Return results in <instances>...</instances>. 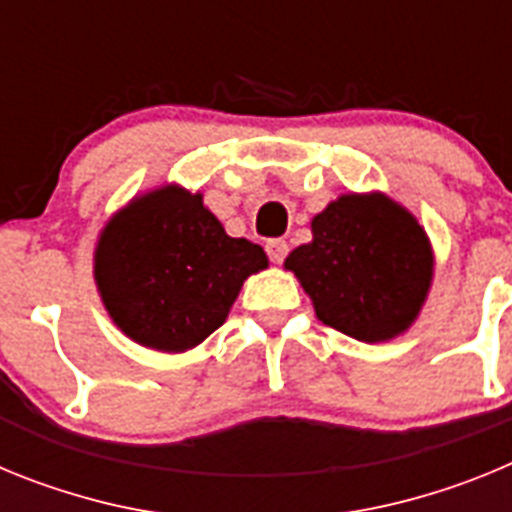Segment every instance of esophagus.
<instances>
[{"label":"esophagus","mask_w":512,"mask_h":512,"mask_svg":"<svg viewBox=\"0 0 512 512\" xmlns=\"http://www.w3.org/2000/svg\"><path fill=\"white\" fill-rule=\"evenodd\" d=\"M289 246L287 241H282V238H274V241L266 243V253H269V259L274 261V264H282L284 256H287Z\"/></svg>","instance_id":"obj_1"}]
</instances>
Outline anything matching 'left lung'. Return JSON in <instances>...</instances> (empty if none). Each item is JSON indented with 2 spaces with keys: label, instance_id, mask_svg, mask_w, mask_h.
Masks as SVG:
<instances>
[{
  "label": "left lung",
  "instance_id": "left-lung-1",
  "mask_svg": "<svg viewBox=\"0 0 512 512\" xmlns=\"http://www.w3.org/2000/svg\"><path fill=\"white\" fill-rule=\"evenodd\" d=\"M312 241L284 259L320 323L364 343L402 336L433 284L431 238L384 192H348L312 217Z\"/></svg>",
  "mask_w": 512,
  "mask_h": 512
}]
</instances>
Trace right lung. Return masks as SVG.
<instances>
[{
  "mask_svg": "<svg viewBox=\"0 0 512 512\" xmlns=\"http://www.w3.org/2000/svg\"><path fill=\"white\" fill-rule=\"evenodd\" d=\"M264 248L230 238L202 192L164 184L135 194L99 230L94 284L112 323L138 346L184 354L228 320Z\"/></svg>",
  "mask_w": 512,
  "mask_h": 512,
  "instance_id": "obj_1",
  "label": "right lung"
}]
</instances>
